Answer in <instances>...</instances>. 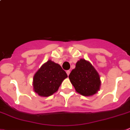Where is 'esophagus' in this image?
Listing matches in <instances>:
<instances>
[{
    "mask_svg": "<svg viewBox=\"0 0 130 130\" xmlns=\"http://www.w3.org/2000/svg\"><path fill=\"white\" fill-rule=\"evenodd\" d=\"M66 73H67L68 75H70V70H67V71H66Z\"/></svg>",
    "mask_w": 130,
    "mask_h": 130,
    "instance_id": "1",
    "label": "esophagus"
}]
</instances>
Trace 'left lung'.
<instances>
[{"label": "left lung", "instance_id": "1", "mask_svg": "<svg viewBox=\"0 0 130 130\" xmlns=\"http://www.w3.org/2000/svg\"><path fill=\"white\" fill-rule=\"evenodd\" d=\"M76 91L84 96H91L99 90L100 76L90 62L80 59L69 75Z\"/></svg>", "mask_w": 130, "mask_h": 130}]
</instances>
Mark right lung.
Listing matches in <instances>:
<instances>
[{
	"label": "right lung",
	"instance_id": "right-lung-1",
	"mask_svg": "<svg viewBox=\"0 0 130 130\" xmlns=\"http://www.w3.org/2000/svg\"><path fill=\"white\" fill-rule=\"evenodd\" d=\"M68 75L59 64L49 60L40 67L33 77V86L41 97H49L59 90Z\"/></svg>",
	"mask_w": 130,
	"mask_h": 130
}]
</instances>
